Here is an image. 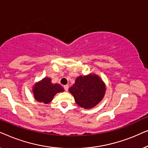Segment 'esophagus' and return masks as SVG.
Wrapping results in <instances>:
<instances>
[{
  "mask_svg": "<svg viewBox=\"0 0 148 148\" xmlns=\"http://www.w3.org/2000/svg\"><path fill=\"white\" fill-rule=\"evenodd\" d=\"M64 90L66 91V92H67L68 90H69V86H68V85H65V86H64Z\"/></svg>",
  "mask_w": 148,
  "mask_h": 148,
  "instance_id": "obj_1",
  "label": "esophagus"
}]
</instances>
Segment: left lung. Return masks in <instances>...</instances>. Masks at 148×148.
<instances>
[{
    "mask_svg": "<svg viewBox=\"0 0 148 148\" xmlns=\"http://www.w3.org/2000/svg\"><path fill=\"white\" fill-rule=\"evenodd\" d=\"M106 84L98 75H80L69 89L75 101L82 108L90 109L98 104L106 94Z\"/></svg>",
    "mask_w": 148,
    "mask_h": 148,
    "instance_id": "obj_1",
    "label": "left lung"
}]
</instances>
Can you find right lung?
Listing matches in <instances>:
<instances>
[{
	"label": "right lung",
	"mask_w": 148,
	"mask_h": 148,
	"mask_svg": "<svg viewBox=\"0 0 148 148\" xmlns=\"http://www.w3.org/2000/svg\"><path fill=\"white\" fill-rule=\"evenodd\" d=\"M50 77H44L33 86L32 92L36 101L49 104L57 93L63 92L64 89L60 84H52Z\"/></svg>",
	"instance_id": "1"
}]
</instances>
